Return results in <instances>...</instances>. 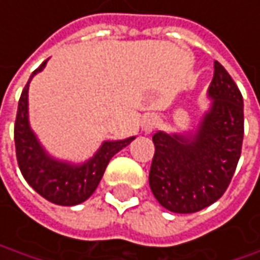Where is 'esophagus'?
Here are the masks:
<instances>
[{
  "label": "esophagus",
  "mask_w": 260,
  "mask_h": 260,
  "mask_svg": "<svg viewBox=\"0 0 260 260\" xmlns=\"http://www.w3.org/2000/svg\"><path fill=\"white\" fill-rule=\"evenodd\" d=\"M141 125H143V129H144L147 134H148V132H151V131L157 126V116L153 115V113H150V115H145L144 117H143V122H141Z\"/></svg>",
  "instance_id": "obj_1"
}]
</instances>
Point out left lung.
<instances>
[{
  "label": "left lung",
  "instance_id": "1",
  "mask_svg": "<svg viewBox=\"0 0 260 260\" xmlns=\"http://www.w3.org/2000/svg\"><path fill=\"white\" fill-rule=\"evenodd\" d=\"M209 95L213 106L194 137L153 135L154 156L148 184L161 206L194 213L226 191L241 154L244 135L243 95L219 61H215Z\"/></svg>",
  "mask_w": 260,
  "mask_h": 260
}]
</instances>
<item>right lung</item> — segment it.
I'll list each match as a JSON object with an SVG mask.
<instances>
[{
	"label": "right lung",
	"instance_id": "add662e5",
	"mask_svg": "<svg viewBox=\"0 0 260 260\" xmlns=\"http://www.w3.org/2000/svg\"><path fill=\"white\" fill-rule=\"evenodd\" d=\"M45 63L47 60L38 69L34 70L19 100L14 122L16 157L22 175L39 196H42L54 205L75 206L92 196V192L99 187L110 159L117 151L129 144L134 137L122 141H106L95 153V156L81 166H72L68 163L50 159L44 153L27 122L29 82L34 75L45 68Z\"/></svg>",
	"mask_w": 260,
	"mask_h": 260
}]
</instances>
